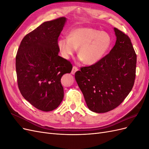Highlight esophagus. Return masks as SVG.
I'll return each mask as SVG.
<instances>
[{
    "instance_id": "obj_1",
    "label": "esophagus",
    "mask_w": 149,
    "mask_h": 149,
    "mask_svg": "<svg viewBox=\"0 0 149 149\" xmlns=\"http://www.w3.org/2000/svg\"><path fill=\"white\" fill-rule=\"evenodd\" d=\"M78 70V69L77 68V67H76V66H74L73 67V68H72V70H71V74H74Z\"/></svg>"
}]
</instances>
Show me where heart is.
I'll use <instances>...</instances> for the list:
<instances>
[{
    "instance_id": "b5f03b06",
    "label": "heart",
    "mask_w": 149,
    "mask_h": 149,
    "mask_svg": "<svg viewBox=\"0 0 149 149\" xmlns=\"http://www.w3.org/2000/svg\"><path fill=\"white\" fill-rule=\"evenodd\" d=\"M111 36L106 31L89 27H76L68 37L58 40V47L61 56L69 59L78 48L79 60L87 65H94L104 57L111 45Z\"/></svg>"
}]
</instances>
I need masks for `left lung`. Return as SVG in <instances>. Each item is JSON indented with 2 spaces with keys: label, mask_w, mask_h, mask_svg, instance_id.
Listing matches in <instances>:
<instances>
[{
  "label": "left lung",
  "mask_w": 149,
  "mask_h": 149,
  "mask_svg": "<svg viewBox=\"0 0 149 149\" xmlns=\"http://www.w3.org/2000/svg\"><path fill=\"white\" fill-rule=\"evenodd\" d=\"M116 41L109 53L97 63L75 73L89 109L104 113L118 107L131 91L137 56L127 35L114 28Z\"/></svg>",
  "instance_id": "obj_1"
}]
</instances>
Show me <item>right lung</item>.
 Returning <instances> with one entry per match:
<instances>
[{"label": "right lung", "instance_id": "add662e5", "mask_svg": "<svg viewBox=\"0 0 149 149\" xmlns=\"http://www.w3.org/2000/svg\"><path fill=\"white\" fill-rule=\"evenodd\" d=\"M66 18L40 25L22 40L16 56L18 86L22 95L43 111L57 108L64 97L63 75L70 73L72 65L58 56V38Z\"/></svg>", "mask_w": 149, "mask_h": 149}]
</instances>
